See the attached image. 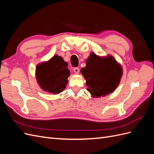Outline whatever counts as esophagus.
<instances>
[{"label": "esophagus", "mask_w": 154, "mask_h": 154, "mask_svg": "<svg viewBox=\"0 0 154 154\" xmlns=\"http://www.w3.org/2000/svg\"><path fill=\"white\" fill-rule=\"evenodd\" d=\"M74 72H75L76 74H78L79 72H80V69L78 68V67H75L74 69Z\"/></svg>", "instance_id": "1"}]
</instances>
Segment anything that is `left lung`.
Segmentation results:
<instances>
[{
	"instance_id": "obj_1",
	"label": "left lung",
	"mask_w": 154,
	"mask_h": 154,
	"mask_svg": "<svg viewBox=\"0 0 154 154\" xmlns=\"http://www.w3.org/2000/svg\"><path fill=\"white\" fill-rule=\"evenodd\" d=\"M81 73L86 80L87 90L92 97H103L113 93L123 76L121 64L111 55L100 57L91 53Z\"/></svg>"
}]
</instances>
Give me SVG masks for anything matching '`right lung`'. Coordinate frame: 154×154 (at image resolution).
<instances>
[{"mask_svg":"<svg viewBox=\"0 0 154 154\" xmlns=\"http://www.w3.org/2000/svg\"><path fill=\"white\" fill-rule=\"evenodd\" d=\"M68 63L56 54L48 61L37 65L35 76L40 87L51 94H58L66 87L70 76Z\"/></svg>","mask_w":154,"mask_h":154,"instance_id":"obj_1","label":"right lung"}]
</instances>
